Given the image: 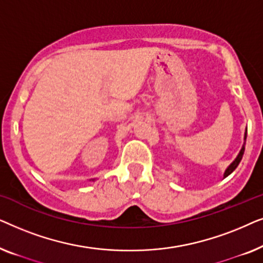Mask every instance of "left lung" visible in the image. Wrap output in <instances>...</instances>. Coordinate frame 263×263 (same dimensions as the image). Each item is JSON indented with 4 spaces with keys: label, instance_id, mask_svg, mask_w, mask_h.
Masks as SVG:
<instances>
[{
    "label": "left lung",
    "instance_id": "obj_1",
    "mask_svg": "<svg viewBox=\"0 0 263 263\" xmlns=\"http://www.w3.org/2000/svg\"><path fill=\"white\" fill-rule=\"evenodd\" d=\"M246 140H247V129H246V133H244V143H243L242 148H240L239 153H238V156L236 157V159L233 160L232 163L230 164L228 167H226V170H225V172H224V178L228 177L229 175H231L232 172L236 170V167L238 166V164L240 163V160H242V158H243V154H244V149H246Z\"/></svg>",
    "mask_w": 263,
    "mask_h": 263
}]
</instances>
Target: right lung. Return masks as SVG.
<instances>
[{"instance_id":"right-lung-1","label":"right lung","mask_w":263,"mask_h":263,"mask_svg":"<svg viewBox=\"0 0 263 263\" xmlns=\"http://www.w3.org/2000/svg\"><path fill=\"white\" fill-rule=\"evenodd\" d=\"M89 181H91V182H95V179H89Z\"/></svg>"}]
</instances>
